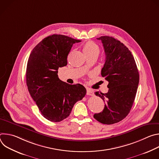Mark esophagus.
<instances>
[{"mask_svg": "<svg viewBox=\"0 0 159 159\" xmlns=\"http://www.w3.org/2000/svg\"><path fill=\"white\" fill-rule=\"evenodd\" d=\"M87 95H89V96H93V95H94L93 90L92 89H89V88H87Z\"/></svg>", "mask_w": 159, "mask_h": 159, "instance_id": "34e87169", "label": "esophagus"}]
</instances>
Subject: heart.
I'll return each mask as SVG.
<instances>
[{
  "label": "heart",
  "instance_id": "obj_1",
  "mask_svg": "<svg viewBox=\"0 0 159 159\" xmlns=\"http://www.w3.org/2000/svg\"><path fill=\"white\" fill-rule=\"evenodd\" d=\"M82 50L86 57L95 54L98 55L99 53L98 45L93 41H88L85 43L82 47Z\"/></svg>",
  "mask_w": 159,
  "mask_h": 159
}]
</instances>
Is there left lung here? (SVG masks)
<instances>
[{
	"label": "left lung",
	"instance_id": "1",
	"mask_svg": "<svg viewBox=\"0 0 159 159\" xmlns=\"http://www.w3.org/2000/svg\"><path fill=\"white\" fill-rule=\"evenodd\" d=\"M101 40L106 60L101 75L108 81V92L95 94L106 102L101 112L94 118L105 125L120 122L126 118L131 109L139 83V73L133 56L119 40L103 36Z\"/></svg>",
	"mask_w": 159,
	"mask_h": 159
}]
</instances>
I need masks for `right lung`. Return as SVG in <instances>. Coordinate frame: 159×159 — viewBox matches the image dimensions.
Wrapping results in <instances>:
<instances>
[{
  "label": "right lung",
  "mask_w": 159,
  "mask_h": 159,
  "mask_svg": "<svg viewBox=\"0 0 159 159\" xmlns=\"http://www.w3.org/2000/svg\"><path fill=\"white\" fill-rule=\"evenodd\" d=\"M80 41L65 35H50L39 42L30 55L26 74L28 89L42 116L50 121L67 118L74 105L86 94L82 85H70L58 76L59 68L67 65L73 44Z\"/></svg>",
  "instance_id": "obj_1"
}]
</instances>
